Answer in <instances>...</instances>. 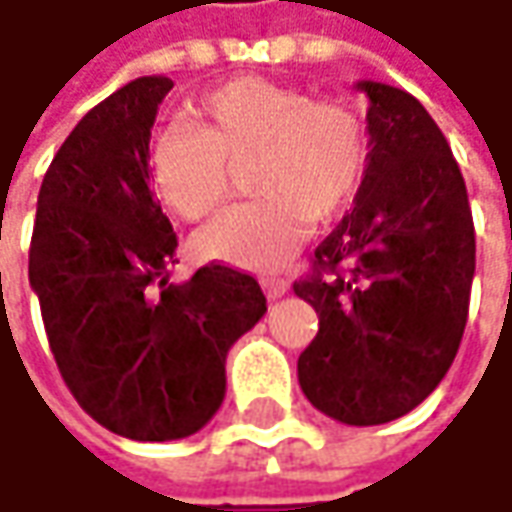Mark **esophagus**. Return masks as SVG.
I'll use <instances>...</instances> for the list:
<instances>
[{
	"label": "esophagus",
	"instance_id": "obj_1",
	"mask_svg": "<svg viewBox=\"0 0 512 512\" xmlns=\"http://www.w3.org/2000/svg\"><path fill=\"white\" fill-rule=\"evenodd\" d=\"M263 291L272 300H277V297H283L289 291V280H283V277H263Z\"/></svg>",
	"mask_w": 512,
	"mask_h": 512
}]
</instances>
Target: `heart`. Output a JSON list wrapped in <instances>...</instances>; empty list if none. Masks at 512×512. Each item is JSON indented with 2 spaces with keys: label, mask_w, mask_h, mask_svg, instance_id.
Here are the masks:
<instances>
[{
  "label": "heart",
  "mask_w": 512,
  "mask_h": 512,
  "mask_svg": "<svg viewBox=\"0 0 512 512\" xmlns=\"http://www.w3.org/2000/svg\"><path fill=\"white\" fill-rule=\"evenodd\" d=\"M192 124L155 135V192L186 221L221 212L232 167L252 169L260 201L206 226L203 257L246 272L283 269L309 240L314 218L331 221L357 198L371 144L362 118L337 101H314L274 81L238 79L192 107Z\"/></svg>",
  "instance_id": "obj_1"
}]
</instances>
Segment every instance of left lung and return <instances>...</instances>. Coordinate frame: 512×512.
<instances>
[{
    "mask_svg": "<svg viewBox=\"0 0 512 512\" xmlns=\"http://www.w3.org/2000/svg\"><path fill=\"white\" fill-rule=\"evenodd\" d=\"M371 161L354 209L294 283L320 317L297 360L309 402L345 425L414 411L459 351L476 272L465 178L411 93L357 81Z\"/></svg>",
    "mask_w": 512,
    "mask_h": 512,
    "instance_id": "1",
    "label": "left lung"
}]
</instances>
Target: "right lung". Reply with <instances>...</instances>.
I'll return each mask as SVG.
<instances>
[{"label":"right lung","instance_id":"1","mask_svg":"<svg viewBox=\"0 0 512 512\" xmlns=\"http://www.w3.org/2000/svg\"><path fill=\"white\" fill-rule=\"evenodd\" d=\"M172 81L104 98L53 155L27 277L67 388L107 431L169 442L226 394V354L266 314L252 274L209 263L172 283L178 238L150 189V133Z\"/></svg>","mask_w":512,"mask_h":512}]
</instances>
